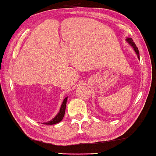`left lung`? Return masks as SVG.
<instances>
[{
  "instance_id": "1",
  "label": "left lung",
  "mask_w": 156,
  "mask_h": 156,
  "mask_svg": "<svg viewBox=\"0 0 156 156\" xmlns=\"http://www.w3.org/2000/svg\"><path fill=\"white\" fill-rule=\"evenodd\" d=\"M126 41H127L128 42H129V44H131V46L132 47V48H133L134 51H135V52L136 53V55H137L138 58L140 59V57H139V51H138V49L137 47H136V44L134 43L133 40H132V38H131V37H127L126 39Z\"/></svg>"
}]
</instances>
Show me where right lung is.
<instances>
[{
    "label": "right lung",
    "mask_w": 156,
    "mask_h": 156,
    "mask_svg": "<svg viewBox=\"0 0 156 156\" xmlns=\"http://www.w3.org/2000/svg\"><path fill=\"white\" fill-rule=\"evenodd\" d=\"M68 97H66L64 101L62 104L60 109H59V112L58 114H57V116L53 118L52 120L48 121V122L46 123H43L44 124L46 125H53V124H56V123L60 122V121L62 120L64 116H65V108H66V104H67V100Z\"/></svg>",
    "instance_id": "1"
}]
</instances>
